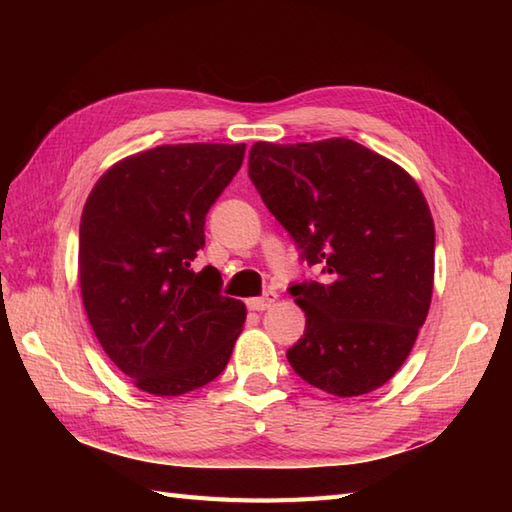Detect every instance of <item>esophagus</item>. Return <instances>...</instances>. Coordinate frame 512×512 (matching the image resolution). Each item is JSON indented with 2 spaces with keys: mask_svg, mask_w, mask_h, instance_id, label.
I'll return each mask as SVG.
<instances>
[{
  "mask_svg": "<svg viewBox=\"0 0 512 512\" xmlns=\"http://www.w3.org/2000/svg\"><path fill=\"white\" fill-rule=\"evenodd\" d=\"M275 301H277V295H275L273 290H270V292H266V295H262V297L250 299V301H248V306L253 308V310H257V312H262V310H266V308L273 306Z\"/></svg>",
  "mask_w": 512,
  "mask_h": 512,
  "instance_id": "obj_1",
  "label": "esophagus"
}]
</instances>
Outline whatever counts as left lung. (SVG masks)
<instances>
[{
  "label": "left lung",
  "mask_w": 512,
  "mask_h": 512,
  "mask_svg": "<svg viewBox=\"0 0 512 512\" xmlns=\"http://www.w3.org/2000/svg\"><path fill=\"white\" fill-rule=\"evenodd\" d=\"M248 176L301 259L323 273L288 288L306 312L288 363L341 398L383 387L431 306L436 228L416 180L347 138L255 143Z\"/></svg>",
  "instance_id": "left-lung-1"
}]
</instances>
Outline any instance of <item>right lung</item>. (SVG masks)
<instances>
[{
	"label": "right lung",
	"mask_w": 512,
	"mask_h": 512,
	"mask_svg": "<svg viewBox=\"0 0 512 512\" xmlns=\"http://www.w3.org/2000/svg\"><path fill=\"white\" fill-rule=\"evenodd\" d=\"M246 145H162L94 184L79 228V284L105 354L154 396H182L224 372L246 321L222 277L189 268L204 220Z\"/></svg>",
	"instance_id": "add662e5"
}]
</instances>
